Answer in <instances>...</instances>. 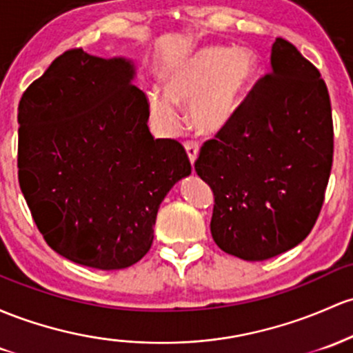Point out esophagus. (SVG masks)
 Segmentation results:
<instances>
[{
    "mask_svg": "<svg viewBox=\"0 0 353 353\" xmlns=\"http://www.w3.org/2000/svg\"><path fill=\"white\" fill-rule=\"evenodd\" d=\"M184 147H185V152H188L189 161H191V164L194 165V162H196V159H197V154H199V145H197L194 141H188L184 144Z\"/></svg>",
    "mask_w": 353,
    "mask_h": 353,
    "instance_id": "esophagus-1",
    "label": "esophagus"
}]
</instances>
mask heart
Segmentation results:
<instances>
[{"label": "heart", "instance_id": "1", "mask_svg": "<svg viewBox=\"0 0 353 353\" xmlns=\"http://www.w3.org/2000/svg\"><path fill=\"white\" fill-rule=\"evenodd\" d=\"M256 68V55L246 46L192 50L165 70L168 94L149 92L150 114L162 130L172 134L181 122L177 105H189L197 134H218L238 114Z\"/></svg>", "mask_w": 353, "mask_h": 353}]
</instances>
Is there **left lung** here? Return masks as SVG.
I'll return each instance as SVG.
<instances>
[{
    "label": "left lung",
    "instance_id": "8db88e82",
    "mask_svg": "<svg viewBox=\"0 0 353 353\" xmlns=\"http://www.w3.org/2000/svg\"><path fill=\"white\" fill-rule=\"evenodd\" d=\"M332 161L327 85L295 45L276 38L270 72L194 164L214 194L216 245L246 261L300 245L320 214Z\"/></svg>",
    "mask_w": 353,
    "mask_h": 353
}]
</instances>
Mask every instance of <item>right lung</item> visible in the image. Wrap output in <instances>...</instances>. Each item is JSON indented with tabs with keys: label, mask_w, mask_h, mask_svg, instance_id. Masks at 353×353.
<instances>
[{
	"label": "right lung",
	"mask_w": 353,
	"mask_h": 353,
	"mask_svg": "<svg viewBox=\"0 0 353 353\" xmlns=\"http://www.w3.org/2000/svg\"><path fill=\"white\" fill-rule=\"evenodd\" d=\"M125 58L82 48L53 60L18 107V181L53 251L122 270L150 250L164 197L191 174L184 147L150 134Z\"/></svg>",
	"instance_id": "obj_1"
}]
</instances>
